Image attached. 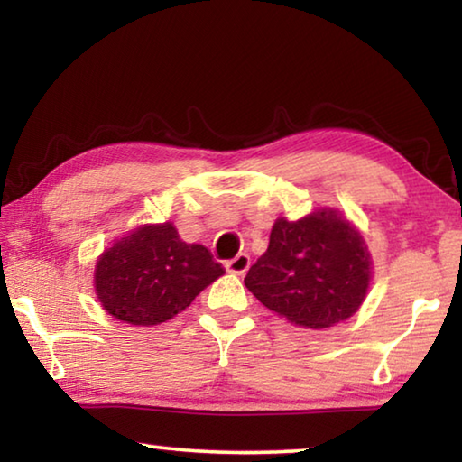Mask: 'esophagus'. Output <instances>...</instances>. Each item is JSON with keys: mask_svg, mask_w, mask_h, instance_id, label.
I'll return each mask as SVG.
<instances>
[{"mask_svg": "<svg viewBox=\"0 0 462 462\" xmlns=\"http://www.w3.org/2000/svg\"><path fill=\"white\" fill-rule=\"evenodd\" d=\"M250 267V256L246 253H240L234 256V259L226 261V271L234 273V275H245Z\"/></svg>", "mask_w": 462, "mask_h": 462, "instance_id": "obj_1", "label": "esophagus"}]
</instances>
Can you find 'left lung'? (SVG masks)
Returning a JSON list of instances; mask_svg holds the SVG:
<instances>
[{"label": "left lung", "instance_id": "1", "mask_svg": "<svg viewBox=\"0 0 462 462\" xmlns=\"http://www.w3.org/2000/svg\"><path fill=\"white\" fill-rule=\"evenodd\" d=\"M371 281L365 240L336 212L279 217L269 248L245 285L264 308L303 328H330L355 314Z\"/></svg>", "mask_w": 462, "mask_h": 462}]
</instances>
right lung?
I'll use <instances>...</instances> for the list:
<instances>
[{"label": "right lung", "instance_id": "add662e5", "mask_svg": "<svg viewBox=\"0 0 462 462\" xmlns=\"http://www.w3.org/2000/svg\"><path fill=\"white\" fill-rule=\"evenodd\" d=\"M224 267L201 245H187L173 224L144 226L107 248L96 267V291L109 314L154 326L189 308Z\"/></svg>", "mask_w": 462, "mask_h": 462}]
</instances>
